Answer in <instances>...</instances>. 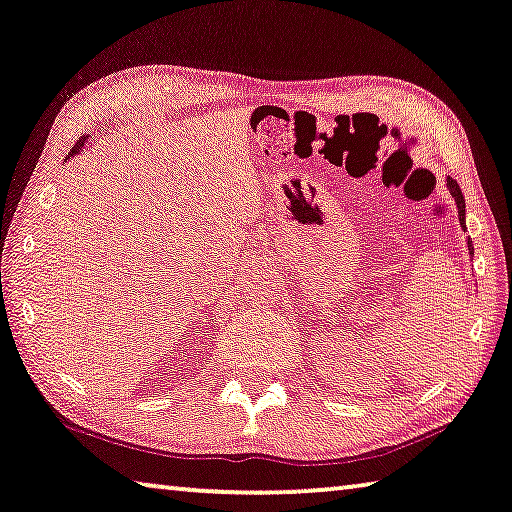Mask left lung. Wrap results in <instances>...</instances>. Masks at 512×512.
<instances>
[{
	"mask_svg": "<svg viewBox=\"0 0 512 512\" xmlns=\"http://www.w3.org/2000/svg\"><path fill=\"white\" fill-rule=\"evenodd\" d=\"M446 190H448V194H451V199L455 201V208H458V219H460V226L462 229L467 231V224H465V215H467V206H465V196H462V190H460V185L455 183L453 178H446ZM467 249H469V256L474 254V245H471V240L467 238Z\"/></svg>",
	"mask_w": 512,
	"mask_h": 512,
	"instance_id": "1",
	"label": "left lung"
}]
</instances>
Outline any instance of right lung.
<instances>
[{
  "label": "right lung",
  "mask_w": 512,
  "mask_h": 512,
  "mask_svg": "<svg viewBox=\"0 0 512 512\" xmlns=\"http://www.w3.org/2000/svg\"><path fill=\"white\" fill-rule=\"evenodd\" d=\"M86 139H89V137H82V139H77V144L73 146V151L68 153V157H75V155H80V151H82V148L86 146ZM68 157H66V160H68Z\"/></svg>",
  "instance_id": "add662e5"
}]
</instances>
